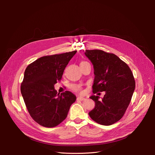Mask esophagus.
Masks as SVG:
<instances>
[{
  "mask_svg": "<svg viewBox=\"0 0 155 155\" xmlns=\"http://www.w3.org/2000/svg\"><path fill=\"white\" fill-rule=\"evenodd\" d=\"M84 99H85V98H84V97H77V100H78V101H84Z\"/></svg>",
  "mask_w": 155,
  "mask_h": 155,
  "instance_id": "esophagus-1",
  "label": "esophagus"
}]
</instances>
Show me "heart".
Returning <instances> with one entry per match:
<instances>
[{"label":"heart","instance_id":"b5f03b06","mask_svg":"<svg viewBox=\"0 0 155 155\" xmlns=\"http://www.w3.org/2000/svg\"><path fill=\"white\" fill-rule=\"evenodd\" d=\"M73 89L74 91H79L80 90V86H77V85L73 86Z\"/></svg>","mask_w":155,"mask_h":155}]
</instances>
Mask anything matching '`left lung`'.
<instances>
[{
	"mask_svg": "<svg viewBox=\"0 0 155 155\" xmlns=\"http://www.w3.org/2000/svg\"><path fill=\"white\" fill-rule=\"evenodd\" d=\"M85 56L94 66L93 93L105 91L101 101L92 95L95 107L88 114L96 123L109 126L119 120L131 102L135 81L128 65L117 56L102 50H85Z\"/></svg>",
	"mask_w": 155,
	"mask_h": 155,
	"instance_id": "1",
	"label": "left lung"
}]
</instances>
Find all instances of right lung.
Masks as SVG:
<instances>
[{"instance_id":"1","label":"right lung","mask_w":155,"mask_h":155,"mask_svg":"<svg viewBox=\"0 0 155 155\" xmlns=\"http://www.w3.org/2000/svg\"><path fill=\"white\" fill-rule=\"evenodd\" d=\"M77 51L45 56L27 67L21 92L31 117L41 126L53 127L66 119L76 96L70 91L58 94L54 85Z\"/></svg>"}]
</instances>
